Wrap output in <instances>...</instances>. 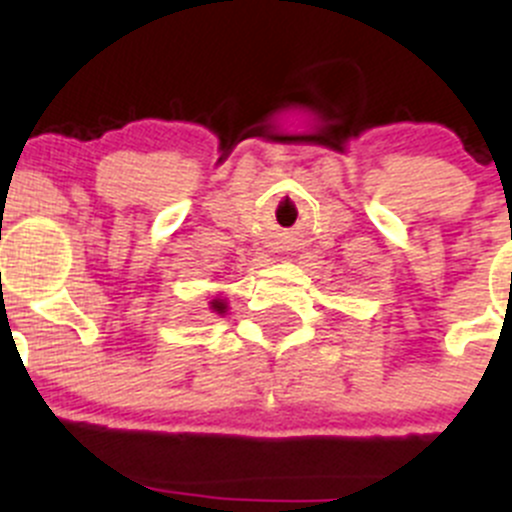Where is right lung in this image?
Returning a JSON list of instances; mask_svg holds the SVG:
<instances>
[{
	"label": "right lung",
	"instance_id": "obj_1",
	"mask_svg": "<svg viewBox=\"0 0 512 512\" xmlns=\"http://www.w3.org/2000/svg\"><path fill=\"white\" fill-rule=\"evenodd\" d=\"M213 309H215V312H223V302H213Z\"/></svg>",
	"mask_w": 512,
	"mask_h": 512
}]
</instances>
